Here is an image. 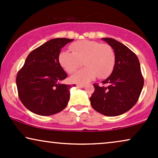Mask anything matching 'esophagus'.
<instances>
[{
	"label": "esophagus",
	"instance_id": "obj_1",
	"mask_svg": "<svg viewBox=\"0 0 158 158\" xmlns=\"http://www.w3.org/2000/svg\"><path fill=\"white\" fill-rule=\"evenodd\" d=\"M77 86L78 87H81V88H83V87H85V85H82V84H78V85H77Z\"/></svg>",
	"mask_w": 158,
	"mask_h": 158
}]
</instances>
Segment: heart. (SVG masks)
Returning <instances> with one entry per match:
<instances>
[{"label": "heart", "mask_w": 158, "mask_h": 158, "mask_svg": "<svg viewBox=\"0 0 158 158\" xmlns=\"http://www.w3.org/2000/svg\"><path fill=\"white\" fill-rule=\"evenodd\" d=\"M69 51L59 54V63L68 73H74L84 64L86 67L79 70L71 77L76 83H86L97 77L104 79L113 71L115 65V53L113 48L106 44L90 40H81L70 46Z\"/></svg>", "instance_id": "obj_1"}]
</instances>
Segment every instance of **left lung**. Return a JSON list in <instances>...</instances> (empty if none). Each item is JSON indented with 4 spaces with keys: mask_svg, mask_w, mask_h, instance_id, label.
Wrapping results in <instances>:
<instances>
[{
    "mask_svg": "<svg viewBox=\"0 0 158 158\" xmlns=\"http://www.w3.org/2000/svg\"><path fill=\"white\" fill-rule=\"evenodd\" d=\"M102 40L113 48L115 65L111 74L102 81L106 87L94 84L95 91L89 98L92 107L108 117L125 113L138 101L143 87L140 63L128 47L111 38Z\"/></svg>",
    "mask_w": 158,
    "mask_h": 158,
    "instance_id": "obj_1",
    "label": "left lung"
}]
</instances>
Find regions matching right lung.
Here are the masks:
<instances>
[{"instance_id":"1","label":"right lung","mask_w":158,"mask_h":158,"mask_svg":"<svg viewBox=\"0 0 158 158\" xmlns=\"http://www.w3.org/2000/svg\"><path fill=\"white\" fill-rule=\"evenodd\" d=\"M72 41L57 38L47 41L29 54L18 72V95L31 112L49 116L66 107L72 86L60 83L68 76L60 64L58 57L62 48Z\"/></svg>"}]
</instances>
